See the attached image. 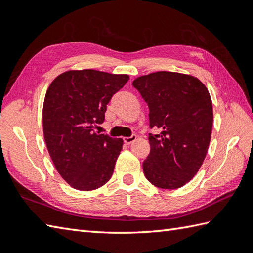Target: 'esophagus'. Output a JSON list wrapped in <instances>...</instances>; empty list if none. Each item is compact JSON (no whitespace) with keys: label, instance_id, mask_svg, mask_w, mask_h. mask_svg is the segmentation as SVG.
<instances>
[{"label":"esophagus","instance_id":"esophagus-1","mask_svg":"<svg viewBox=\"0 0 253 253\" xmlns=\"http://www.w3.org/2000/svg\"><path fill=\"white\" fill-rule=\"evenodd\" d=\"M136 139H137L136 135H132L130 137H125V138H124V142H125L126 144H130V143H132L133 141H135Z\"/></svg>","mask_w":253,"mask_h":253}]
</instances>
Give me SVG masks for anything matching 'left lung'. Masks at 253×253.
I'll return each instance as SVG.
<instances>
[{"mask_svg":"<svg viewBox=\"0 0 253 253\" xmlns=\"http://www.w3.org/2000/svg\"><path fill=\"white\" fill-rule=\"evenodd\" d=\"M132 85L149 106L151 150L143 161L144 176L162 189H177L200 169L211 140L213 107L198 78L174 72L138 77Z\"/></svg>","mask_w":253,"mask_h":253,"instance_id":"1","label":"left lung"}]
</instances>
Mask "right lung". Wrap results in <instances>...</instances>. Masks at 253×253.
<instances>
[{"mask_svg":"<svg viewBox=\"0 0 253 253\" xmlns=\"http://www.w3.org/2000/svg\"><path fill=\"white\" fill-rule=\"evenodd\" d=\"M128 79L94 69L68 71L47 88L42 112L45 144L56 170L75 189H98L112 177L123 139L94 128L104 122L107 103Z\"/></svg>","mask_w":253,"mask_h":253,"instance_id":"1","label":"right lung"}]
</instances>
